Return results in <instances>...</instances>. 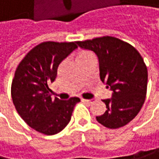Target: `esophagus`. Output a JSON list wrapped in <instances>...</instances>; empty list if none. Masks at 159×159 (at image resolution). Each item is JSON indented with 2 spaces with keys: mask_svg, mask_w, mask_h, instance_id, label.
<instances>
[{
  "mask_svg": "<svg viewBox=\"0 0 159 159\" xmlns=\"http://www.w3.org/2000/svg\"><path fill=\"white\" fill-rule=\"evenodd\" d=\"M82 101L83 102H86V103H88V104H93L94 101H93V99H82Z\"/></svg>",
  "mask_w": 159,
  "mask_h": 159,
  "instance_id": "34e87169",
  "label": "esophagus"
}]
</instances>
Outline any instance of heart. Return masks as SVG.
I'll return each instance as SVG.
<instances>
[{"label": "heart", "instance_id": "1", "mask_svg": "<svg viewBox=\"0 0 159 159\" xmlns=\"http://www.w3.org/2000/svg\"><path fill=\"white\" fill-rule=\"evenodd\" d=\"M90 53H89V52H83V53H80L78 55V57H83V56H87V55H89Z\"/></svg>", "mask_w": 159, "mask_h": 159}]
</instances>
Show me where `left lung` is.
<instances>
[{"label":"left lung","instance_id":"obj_1","mask_svg":"<svg viewBox=\"0 0 159 159\" xmlns=\"http://www.w3.org/2000/svg\"><path fill=\"white\" fill-rule=\"evenodd\" d=\"M76 44L96 54L101 81L112 91L111 98L103 100L107 111L96 120L109 129L127 125L141 110L146 97L148 71L143 58L133 46L114 37Z\"/></svg>","mask_w":159,"mask_h":159}]
</instances>
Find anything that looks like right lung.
<instances>
[{
  "instance_id": "obj_1",
  "label": "right lung",
  "mask_w": 159,
  "mask_h": 159,
  "mask_svg": "<svg viewBox=\"0 0 159 159\" xmlns=\"http://www.w3.org/2000/svg\"><path fill=\"white\" fill-rule=\"evenodd\" d=\"M77 48L76 43L44 42L30 50L15 71L11 85L14 106L25 122L44 134L60 133L70 121L78 97L52 98L48 84L60 63Z\"/></svg>"
}]
</instances>
